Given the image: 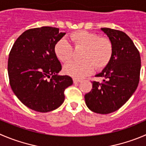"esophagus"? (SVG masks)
<instances>
[{
	"label": "esophagus",
	"mask_w": 146,
	"mask_h": 146,
	"mask_svg": "<svg viewBox=\"0 0 146 146\" xmlns=\"http://www.w3.org/2000/svg\"><path fill=\"white\" fill-rule=\"evenodd\" d=\"M82 80H80V79H77V78H74L73 79V82H74V83H79V82H81Z\"/></svg>",
	"instance_id": "esophagus-1"
}]
</instances>
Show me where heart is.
<instances>
[{"label": "heart", "instance_id": "b5f03b06", "mask_svg": "<svg viewBox=\"0 0 146 146\" xmlns=\"http://www.w3.org/2000/svg\"><path fill=\"white\" fill-rule=\"evenodd\" d=\"M71 41L74 48H82L77 62H71L64 67L65 74L75 77L83 78L90 74L97 69L106 66L110 61L113 52V46L110 40L105 37H100L98 34L87 31H78L70 34ZM54 52L60 62L66 63L72 56V48L65 38L58 40L54 46Z\"/></svg>", "mask_w": 146, "mask_h": 146}]
</instances>
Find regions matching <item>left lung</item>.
Returning a JSON list of instances; mask_svg holds the SVG:
<instances>
[{
    "label": "left lung",
    "mask_w": 146,
    "mask_h": 146,
    "mask_svg": "<svg viewBox=\"0 0 146 146\" xmlns=\"http://www.w3.org/2000/svg\"><path fill=\"white\" fill-rule=\"evenodd\" d=\"M112 42L113 52L110 61L96 77L103 82H92V89L84 95L91 111L109 114L121 108L138 87L141 72L139 51L131 38L118 30L102 28Z\"/></svg>",
    "instance_id": "left-lung-1"
}]
</instances>
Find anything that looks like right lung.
Listing matches in <instances>:
<instances>
[{
  "mask_svg": "<svg viewBox=\"0 0 146 146\" xmlns=\"http://www.w3.org/2000/svg\"><path fill=\"white\" fill-rule=\"evenodd\" d=\"M65 34L50 26L29 29L11 50L10 85L19 100L33 110H56L64 101L65 89L73 84L70 77L59 74L62 65L54 52V44Z\"/></svg>",
  "mask_w": 146,
  "mask_h": 146,
  "instance_id": "add662e5",
  "label": "right lung"
}]
</instances>
